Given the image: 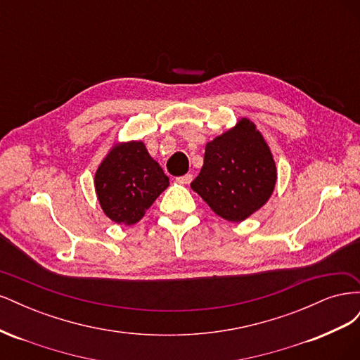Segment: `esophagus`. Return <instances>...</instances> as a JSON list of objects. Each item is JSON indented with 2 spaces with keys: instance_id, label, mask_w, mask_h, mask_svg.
<instances>
[{
  "instance_id": "1",
  "label": "esophagus",
  "mask_w": 360,
  "mask_h": 360,
  "mask_svg": "<svg viewBox=\"0 0 360 360\" xmlns=\"http://www.w3.org/2000/svg\"><path fill=\"white\" fill-rule=\"evenodd\" d=\"M192 179H193L192 174H184V176H181V177L177 179V181L181 183V184H189V183L192 181Z\"/></svg>"
}]
</instances>
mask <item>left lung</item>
Segmentation results:
<instances>
[{"label": "left lung", "mask_w": 360, "mask_h": 360, "mask_svg": "<svg viewBox=\"0 0 360 360\" xmlns=\"http://www.w3.org/2000/svg\"><path fill=\"white\" fill-rule=\"evenodd\" d=\"M276 167L264 138L243 118L205 146L204 165L191 188L230 222L245 221L270 198Z\"/></svg>", "instance_id": "left-lung-1"}]
</instances>
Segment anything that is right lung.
<instances>
[{"mask_svg":"<svg viewBox=\"0 0 360 360\" xmlns=\"http://www.w3.org/2000/svg\"><path fill=\"white\" fill-rule=\"evenodd\" d=\"M168 184L165 172L141 141L112 148L94 177L105 214L124 225L136 224Z\"/></svg>","mask_w":360,"mask_h":360,"instance_id":"right-lung-1","label":"right lung"}]
</instances>
